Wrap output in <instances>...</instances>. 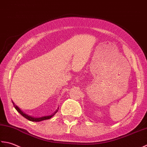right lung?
I'll list each match as a JSON object with an SVG mask.
<instances>
[{"instance_id":"add662e5","label":"right lung","mask_w":147,"mask_h":147,"mask_svg":"<svg viewBox=\"0 0 147 147\" xmlns=\"http://www.w3.org/2000/svg\"><path fill=\"white\" fill-rule=\"evenodd\" d=\"M13 105L15 109H16V110H17L18 112L21 115H22L23 117H24L26 118V119H28V121H32V122H40V121H44V120H47V119H49L52 117L53 116H54L55 115V113L58 112V110L59 109V108H58V109H56V111L54 112L53 114L50 115H47V116H42V117H32L31 115H28V114H26V113H24L22 110H21L20 108L18 107L17 105H16L14 103V102L13 101Z\"/></svg>"}]
</instances>
